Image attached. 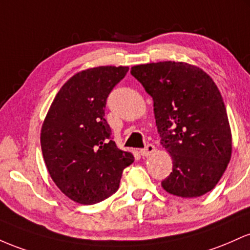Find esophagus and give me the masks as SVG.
<instances>
[{
	"instance_id": "1",
	"label": "esophagus",
	"mask_w": 250,
	"mask_h": 250,
	"mask_svg": "<svg viewBox=\"0 0 250 250\" xmlns=\"http://www.w3.org/2000/svg\"><path fill=\"white\" fill-rule=\"evenodd\" d=\"M155 150H156L155 145L147 144L146 146H145L144 148H142V150H140V155H142L143 157H148L150 155H152L153 152H155Z\"/></svg>"
}]
</instances>
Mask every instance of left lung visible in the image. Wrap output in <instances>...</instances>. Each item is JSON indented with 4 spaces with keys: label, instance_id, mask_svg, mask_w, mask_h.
Segmentation results:
<instances>
[{
    "label": "left lung",
    "instance_id": "8db88e82",
    "mask_svg": "<svg viewBox=\"0 0 250 250\" xmlns=\"http://www.w3.org/2000/svg\"><path fill=\"white\" fill-rule=\"evenodd\" d=\"M153 99L161 144L172 158L163 189L183 198L211 191L231 157V131L222 95L200 67L163 61L131 68Z\"/></svg>",
    "mask_w": 250,
    "mask_h": 250
}]
</instances>
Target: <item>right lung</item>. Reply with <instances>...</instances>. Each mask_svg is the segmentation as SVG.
Returning <instances> with one entry per match:
<instances>
[{
	"instance_id": "add662e5",
	"label": "right lung",
	"mask_w": 250,
	"mask_h": 250,
	"mask_svg": "<svg viewBox=\"0 0 250 250\" xmlns=\"http://www.w3.org/2000/svg\"><path fill=\"white\" fill-rule=\"evenodd\" d=\"M128 67L100 66L77 73L55 95L41 128V148L53 182L72 201L95 204L119 188L134 161L117 147L105 119L106 100Z\"/></svg>"
}]
</instances>
